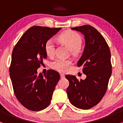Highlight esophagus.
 <instances>
[{
  "mask_svg": "<svg viewBox=\"0 0 123 123\" xmlns=\"http://www.w3.org/2000/svg\"><path fill=\"white\" fill-rule=\"evenodd\" d=\"M60 76L61 79H64V78H65V75L64 74H60Z\"/></svg>",
  "mask_w": 123,
  "mask_h": 123,
  "instance_id": "1",
  "label": "esophagus"
}]
</instances>
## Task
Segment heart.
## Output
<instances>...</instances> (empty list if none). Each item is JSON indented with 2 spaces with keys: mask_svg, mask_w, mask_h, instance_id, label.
Returning a JSON list of instances; mask_svg holds the SVG:
<instances>
[{
  "mask_svg": "<svg viewBox=\"0 0 123 123\" xmlns=\"http://www.w3.org/2000/svg\"><path fill=\"white\" fill-rule=\"evenodd\" d=\"M58 38L69 48L72 52H76L81 46L82 42V38L80 34L73 31H67L61 33ZM44 50L48 56H54L55 45L53 38H50L46 41L44 45ZM71 65L72 61L69 59H56L52 62L51 67L55 70L64 73L68 69Z\"/></svg>",
  "mask_w": 123,
  "mask_h": 123,
  "instance_id": "1",
  "label": "heart"
}]
</instances>
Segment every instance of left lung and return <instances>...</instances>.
<instances>
[{"instance_id":"obj_1","label":"left lung","mask_w":123,"mask_h":123,"mask_svg":"<svg viewBox=\"0 0 123 123\" xmlns=\"http://www.w3.org/2000/svg\"><path fill=\"white\" fill-rule=\"evenodd\" d=\"M71 29L85 36V49L77 66L82 67L86 78L79 80L74 75H66L69 82L67 93L72 105L89 110L99 102L107 90L112 73L111 52L105 38L94 27L85 25Z\"/></svg>"}]
</instances>
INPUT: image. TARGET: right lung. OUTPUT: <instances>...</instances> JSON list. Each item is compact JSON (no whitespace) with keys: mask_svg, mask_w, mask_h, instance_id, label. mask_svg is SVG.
<instances>
[{"mask_svg":"<svg viewBox=\"0 0 123 123\" xmlns=\"http://www.w3.org/2000/svg\"><path fill=\"white\" fill-rule=\"evenodd\" d=\"M61 28L33 26L26 31L15 46L9 74L17 99L31 111L44 110L50 104L60 79L56 71L37 74V69L47 58L44 45Z\"/></svg>","mask_w":123,"mask_h":123,"instance_id":"1","label":"right lung"}]
</instances>
